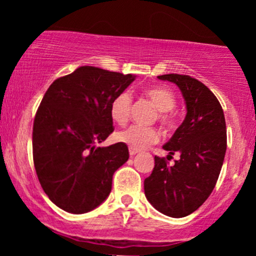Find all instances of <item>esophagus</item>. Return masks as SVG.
Listing matches in <instances>:
<instances>
[{
	"label": "esophagus",
	"instance_id": "1",
	"mask_svg": "<svg viewBox=\"0 0 256 256\" xmlns=\"http://www.w3.org/2000/svg\"><path fill=\"white\" fill-rule=\"evenodd\" d=\"M128 152H130L131 156H134V155L137 154L138 150H136V149H134V148H130V149H128Z\"/></svg>",
	"mask_w": 256,
	"mask_h": 256
}]
</instances>
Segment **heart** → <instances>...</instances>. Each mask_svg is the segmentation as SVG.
Masks as SVG:
<instances>
[{
    "mask_svg": "<svg viewBox=\"0 0 256 256\" xmlns=\"http://www.w3.org/2000/svg\"><path fill=\"white\" fill-rule=\"evenodd\" d=\"M144 95L152 101L158 112V119L161 125L167 130H173L177 126V116H176L173 107L176 106L174 94L171 90L164 86H150L144 90ZM132 98L128 91L120 92L110 104V116L116 124L124 125L128 120L131 112ZM116 140L118 142L124 143L130 148L140 150L146 146L154 144L160 140V132L155 128H146V126L131 125L116 134Z\"/></svg>",
    "mask_w": 256,
    "mask_h": 256,
    "instance_id": "obj_1",
    "label": "heart"
}]
</instances>
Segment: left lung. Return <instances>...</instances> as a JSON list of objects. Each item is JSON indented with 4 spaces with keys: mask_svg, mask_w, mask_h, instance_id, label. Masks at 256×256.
Masks as SVG:
<instances>
[{
    "mask_svg": "<svg viewBox=\"0 0 256 256\" xmlns=\"http://www.w3.org/2000/svg\"><path fill=\"white\" fill-rule=\"evenodd\" d=\"M158 78L180 89L186 116L162 146L168 158L179 152L180 158L170 166L165 158L155 156L144 194L158 212L183 218L202 206L218 180L226 152L225 116L216 95L198 79L174 73Z\"/></svg>",
    "mask_w": 256,
    "mask_h": 256,
    "instance_id": "1",
    "label": "left lung"
}]
</instances>
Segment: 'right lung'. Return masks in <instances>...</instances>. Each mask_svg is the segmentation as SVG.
<instances>
[{"instance_id": "obj_1", "label": "right lung", "mask_w": 256, "mask_h": 256, "mask_svg": "<svg viewBox=\"0 0 256 256\" xmlns=\"http://www.w3.org/2000/svg\"><path fill=\"white\" fill-rule=\"evenodd\" d=\"M134 80L132 74L82 66L44 94L32 131L34 164L44 192L61 210L90 212L110 195L128 149L122 142L98 144L114 131L112 101Z\"/></svg>"}]
</instances>
